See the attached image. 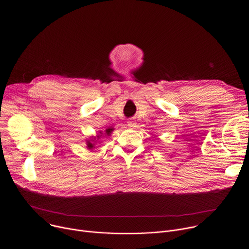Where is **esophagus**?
I'll return each instance as SVG.
<instances>
[{"label":"esophagus","instance_id":"1","mask_svg":"<svg viewBox=\"0 0 249 249\" xmlns=\"http://www.w3.org/2000/svg\"><path fill=\"white\" fill-rule=\"evenodd\" d=\"M127 125H128L129 128H135V127H136V123H135V121H133V120H129V121L127 122Z\"/></svg>","mask_w":249,"mask_h":249}]
</instances>
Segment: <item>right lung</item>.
<instances>
[{
	"mask_svg": "<svg viewBox=\"0 0 249 249\" xmlns=\"http://www.w3.org/2000/svg\"><path fill=\"white\" fill-rule=\"evenodd\" d=\"M113 131V128H108V129H107L106 130V133L104 134V133H102V132H100L102 135H99V136H97V137H95V138H93V139H90V140H87V147L89 148V149H92V148H94L95 147V143L98 142V140H96V138H98L100 139L103 135H106V136H109L110 134H111V132Z\"/></svg>",
	"mask_w": 249,
	"mask_h": 249,
	"instance_id": "obj_1",
	"label": "right lung"
}]
</instances>
